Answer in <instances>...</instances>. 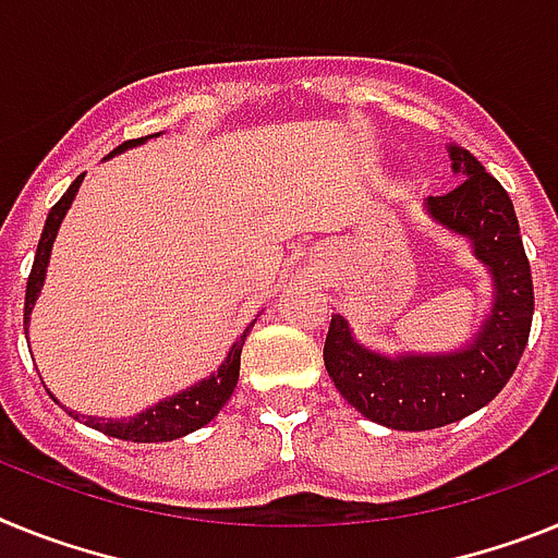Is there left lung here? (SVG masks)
<instances>
[{
	"instance_id": "8db88e82",
	"label": "left lung",
	"mask_w": 558,
	"mask_h": 558,
	"mask_svg": "<svg viewBox=\"0 0 558 558\" xmlns=\"http://www.w3.org/2000/svg\"><path fill=\"white\" fill-rule=\"evenodd\" d=\"M451 169L465 178L442 197H428L432 220L471 240L492 270L494 307L471 344L440 355H380L352 338L341 313L330 318L325 366L350 407L398 432H426L492 403L517 369L533 318V282L508 192L477 157L449 146Z\"/></svg>"
}]
</instances>
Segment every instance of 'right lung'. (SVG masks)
Segmentation results:
<instances>
[{"label": "right lung", "mask_w": 558, "mask_h": 558, "mask_svg": "<svg viewBox=\"0 0 558 558\" xmlns=\"http://www.w3.org/2000/svg\"><path fill=\"white\" fill-rule=\"evenodd\" d=\"M149 137L157 135H146L137 137V141H126L121 143L112 155L123 149H132V146H141L143 141H149ZM81 180L84 174L73 180V185L66 189L64 197L50 208L45 222V231H41L39 247H36V259H33V270L27 276V293H25V332H27V322H31L33 304L39 299V290L45 284V274H47V262H50V251H52V240H56V233H59L61 220H64L66 208L73 206V197L78 192ZM251 332L247 327L236 341H233L231 352H228V359L222 361L220 369L211 373L208 378H203L194 387L183 389V392L171 395L166 401H160L157 407H149L141 415L130 417V421H109V417H84L70 412L73 417H81V421L87 423L89 428H98L104 435L118 437V440H132V442H166V440H178V437L189 435L194 428L206 426L208 421L217 417L222 407L228 403V398L233 395V387H236V380H240V355H242V344H245V336ZM59 403V401H56Z\"/></svg>", "instance_id": "add662e5"}]
</instances>
